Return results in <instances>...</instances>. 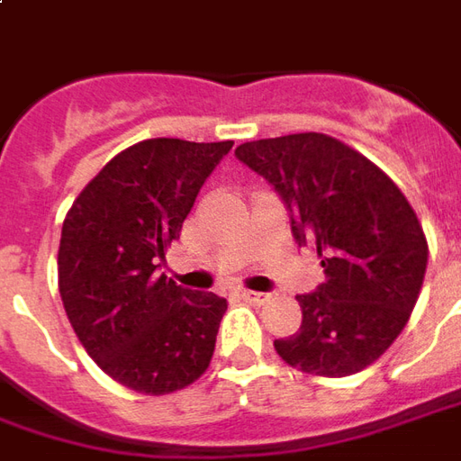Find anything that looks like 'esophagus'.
I'll list each match as a JSON object with an SVG mask.
<instances>
[{"instance_id": "esophagus-1", "label": "esophagus", "mask_w": 461, "mask_h": 461, "mask_svg": "<svg viewBox=\"0 0 461 461\" xmlns=\"http://www.w3.org/2000/svg\"><path fill=\"white\" fill-rule=\"evenodd\" d=\"M241 297L247 299L249 304L262 307V304H267V302L272 299V294H269V292H252V289H244V292H241Z\"/></svg>"}]
</instances>
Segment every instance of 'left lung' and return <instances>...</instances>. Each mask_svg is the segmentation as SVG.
<instances>
[{
  "label": "left lung",
  "mask_w": 461,
  "mask_h": 461,
  "mask_svg": "<svg viewBox=\"0 0 461 461\" xmlns=\"http://www.w3.org/2000/svg\"><path fill=\"white\" fill-rule=\"evenodd\" d=\"M237 159L275 186L299 244L317 247L324 285L299 294L302 324L276 354L307 375L349 376L407 327L427 272V237L375 162L320 131L244 141Z\"/></svg>",
  "instance_id": "left-lung-1"
}]
</instances>
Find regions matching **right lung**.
I'll use <instances>...</instances> for the list:
<instances>
[{
    "instance_id": "obj_1",
    "label": "right lung",
    "mask_w": 461,
    "mask_h": 461,
    "mask_svg": "<svg viewBox=\"0 0 461 461\" xmlns=\"http://www.w3.org/2000/svg\"><path fill=\"white\" fill-rule=\"evenodd\" d=\"M231 144H131L67 212L57 254L64 312L99 369L140 394L189 387L212 362L227 299L154 269Z\"/></svg>"
}]
</instances>
